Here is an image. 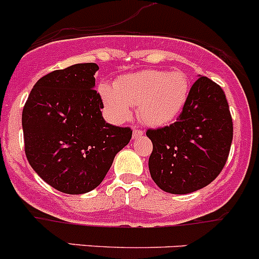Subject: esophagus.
I'll return each mask as SVG.
<instances>
[{"label":"esophagus","mask_w":259,"mask_h":259,"mask_svg":"<svg viewBox=\"0 0 259 259\" xmlns=\"http://www.w3.org/2000/svg\"><path fill=\"white\" fill-rule=\"evenodd\" d=\"M142 135H143V132H142L141 129L133 130V138H134V139H137V138H142Z\"/></svg>","instance_id":"esophagus-1"}]
</instances>
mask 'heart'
<instances>
[{
  "instance_id": "obj_1",
  "label": "heart",
  "mask_w": 259,
  "mask_h": 259,
  "mask_svg": "<svg viewBox=\"0 0 259 259\" xmlns=\"http://www.w3.org/2000/svg\"><path fill=\"white\" fill-rule=\"evenodd\" d=\"M189 93V80L183 71L148 69L122 75L113 87L102 84L100 94L115 121L130 116L138 106V117L149 126H163L181 112Z\"/></svg>"
}]
</instances>
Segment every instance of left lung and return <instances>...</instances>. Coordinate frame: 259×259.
<instances>
[{"label":"left lung","mask_w":259,"mask_h":259,"mask_svg":"<svg viewBox=\"0 0 259 259\" xmlns=\"http://www.w3.org/2000/svg\"><path fill=\"white\" fill-rule=\"evenodd\" d=\"M233 132L222 88L207 76L198 78L176 121L147 130L153 144L148 161L153 181L171 194L207 187L228 161Z\"/></svg>","instance_id":"obj_1"}]
</instances>
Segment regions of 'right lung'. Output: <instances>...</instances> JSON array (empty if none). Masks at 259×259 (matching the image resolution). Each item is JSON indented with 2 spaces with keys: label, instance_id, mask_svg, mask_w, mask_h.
<instances>
[{
  "label": "right lung",
  "instance_id": "obj_1",
  "mask_svg": "<svg viewBox=\"0 0 259 259\" xmlns=\"http://www.w3.org/2000/svg\"><path fill=\"white\" fill-rule=\"evenodd\" d=\"M97 64H75L45 75L23 108L25 154L33 170L65 194L102 183L116 153L132 139L129 126L107 124L94 89Z\"/></svg>",
  "mask_w": 259,
  "mask_h": 259
}]
</instances>
